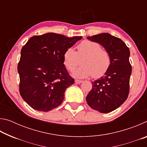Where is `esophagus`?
Returning <instances> with one entry per match:
<instances>
[{
  "mask_svg": "<svg viewBox=\"0 0 147 147\" xmlns=\"http://www.w3.org/2000/svg\"><path fill=\"white\" fill-rule=\"evenodd\" d=\"M82 82V80H75V83L76 84H80Z\"/></svg>",
  "mask_w": 147,
  "mask_h": 147,
  "instance_id": "34e87169",
  "label": "esophagus"
}]
</instances>
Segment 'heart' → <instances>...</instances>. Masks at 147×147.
<instances>
[{"label": "heart", "instance_id": "1", "mask_svg": "<svg viewBox=\"0 0 147 147\" xmlns=\"http://www.w3.org/2000/svg\"><path fill=\"white\" fill-rule=\"evenodd\" d=\"M77 51L68 48L63 56V63L66 69L73 71L79 63V58L82 64L73 72V75L78 78L92 76L97 78L103 76L111 64V57L105 50L102 49L98 43L84 40L76 46Z\"/></svg>", "mask_w": 147, "mask_h": 147}]
</instances>
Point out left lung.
Instances as JSON below:
<instances>
[{
  "label": "left lung",
  "instance_id": "8db88e82",
  "mask_svg": "<svg viewBox=\"0 0 147 147\" xmlns=\"http://www.w3.org/2000/svg\"><path fill=\"white\" fill-rule=\"evenodd\" d=\"M87 38L105 48L110 55L111 64L104 76L92 82L93 86L86 96V101L94 110L111 112L119 108L128 96L131 73L130 50L121 39L108 33Z\"/></svg>",
  "mask_w": 147,
  "mask_h": 147
}]
</instances>
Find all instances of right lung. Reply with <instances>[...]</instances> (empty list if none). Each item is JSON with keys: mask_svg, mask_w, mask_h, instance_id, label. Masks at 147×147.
Instances as JSON below:
<instances>
[{"mask_svg": "<svg viewBox=\"0 0 147 147\" xmlns=\"http://www.w3.org/2000/svg\"><path fill=\"white\" fill-rule=\"evenodd\" d=\"M82 38L47 33L32 37L23 47L17 66L19 92L31 108L49 111L61 104L65 89L74 82L65 67L63 54Z\"/></svg>", "mask_w": 147, "mask_h": 147, "instance_id": "obj_1", "label": "right lung"}]
</instances>
